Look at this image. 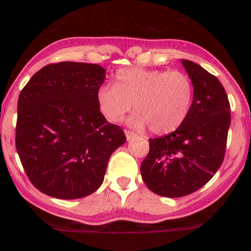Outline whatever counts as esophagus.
<instances>
[{"instance_id": "esophagus-1", "label": "esophagus", "mask_w": 251, "mask_h": 251, "mask_svg": "<svg viewBox=\"0 0 251 251\" xmlns=\"http://www.w3.org/2000/svg\"><path fill=\"white\" fill-rule=\"evenodd\" d=\"M125 134H126V138H127V140H129V139H132V138H134L135 134L134 132H132V131H128V129H126L125 131Z\"/></svg>"}]
</instances>
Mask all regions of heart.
Segmentation results:
<instances>
[{"mask_svg":"<svg viewBox=\"0 0 251 251\" xmlns=\"http://www.w3.org/2000/svg\"><path fill=\"white\" fill-rule=\"evenodd\" d=\"M195 97L192 80L180 71L123 68L114 75L113 85H103L97 92L100 112L108 122L117 123L133 107L137 112L129 123L164 134L185 122Z\"/></svg>","mask_w":251,"mask_h":251,"instance_id":"heart-1","label":"heart"}]
</instances>
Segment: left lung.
Segmentation results:
<instances>
[{
	"label": "left lung",
	"mask_w": 251,
	"mask_h": 251,
	"mask_svg": "<svg viewBox=\"0 0 251 251\" xmlns=\"http://www.w3.org/2000/svg\"><path fill=\"white\" fill-rule=\"evenodd\" d=\"M195 87L188 118L175 132L149 139L140 172L154 194L177 198L205 185L220 169L230 126V103L223 85L197 63L181 60Z\"/></svg>",
	"instance_id": "1"
}]
</instances>
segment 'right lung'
Masks as SVG:
<instances>
[{
    "instance_id": "1",
    "label": "right lung",
    "mask_w": 251,
    "mask_h": 251,
    "mask_svg": "<svg viewBox=\"0 0 251 251\" xmlns=\"http://www.w3.org/2000/svg\"><path fill=\"white\" fill-rule=\"evenodd\" d=\"M101 66L57 62L30 77L17 101L15 144L37 190L60 200L93 194L111 154L126 142L123 128L100 112Z\"/></svg>"
}]
</instances>
